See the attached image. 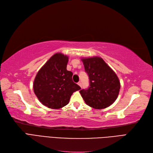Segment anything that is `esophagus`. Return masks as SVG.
Returning <instances> with one entry per match:
<instances>
[{
  "label": "esophagus",
  "instance_id": "obj_1",
  "mask_svg": "<svg viewBox=\"0 0 153 153\" xmlns=\"http://www.w3.org/2000/svg\"><path fill=\"white\" fill-rule=\"evenodd\" d=\"M78 85H79L80 87H82V83H81V82H78Z\"/></svg>",
  "mask_w": 153,
  "mask_h": 153
}]
</instances>
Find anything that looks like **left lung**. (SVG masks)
I'll list each match as a JSON object with an SVG mask.
<instances>
[{
	"mask_svg": "<svg viewBox=\"0 0 153 153\" xmlns=\"http://www.w3.org/2000/svg\"><path fill=\"white\" fill-rule=\"evenodd\" d=\"M85 71L89 76L90 86L80 91L87 105L95 109H103L117 98L121 85L115 73L102 58H82Z\"/></svg>",
	"mask_w": 153,
	"mask_h": 153,
	"instance_id": "1",
	"label": "left lung"
}]
</instances>
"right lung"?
I'll list each match as a JSON object with an SVG mask.
<instances>
[{"label": "right lung", "mask_w": 153, "mask_h": 153, "mask_svg": "<svg viewBox=\"0 0 153 153\" xmlns=\"http://www.w3.org/2000/svg\"><path fill=\"white\" fill-rule=\"evenodd\" d=\"M68 57L61 53L52 55L37 73L34 92L40 102L48 108L59 109L68 104L72 94L80 87L67 70Z\"/></svg>", "instance_id": "right-lung-1"}]
</instances>
